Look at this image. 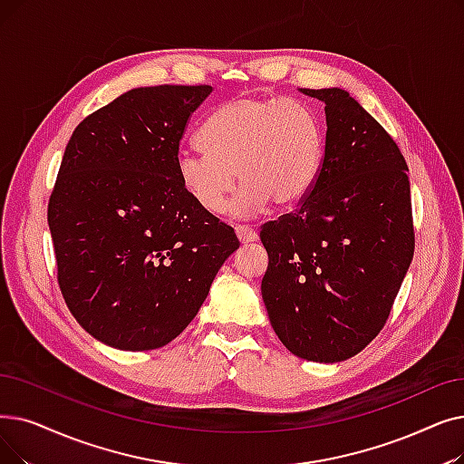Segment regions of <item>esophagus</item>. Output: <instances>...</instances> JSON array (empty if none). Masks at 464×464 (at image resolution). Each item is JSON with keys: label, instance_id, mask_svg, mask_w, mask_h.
<instances>
[{"label": "esophagus", "instance_id": "obj_1", "mask_svg": "<svg viewBox=\"0 0 464 464\" xmlns=\"http://www.w3.org/2000/svg\"><path fill=\"white\" fill-rule=\"evenodd\" d=\"M235 231H237V237H238V240H240V243H243V245H246V243H256V240H257V231L252 229V227H248V226H237Z\"/></svg>", "mask_w": 464, "mask_h": 464}]
</instances>
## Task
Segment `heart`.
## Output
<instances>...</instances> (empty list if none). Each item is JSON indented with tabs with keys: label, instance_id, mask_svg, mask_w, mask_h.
<instances>
[{
	"label": "heart",
	"instance_id": "1",
	"mask_svg": "<svg viewBox=\"0 0 464 464\" xmlns=\"http://www.w3.org/2000/svg\"><path fill=\"white\" fill-rule=\"evenodd\" d=\"M200 151L176 157L184 191L212 214L226 208L252 216L276 203L294 208L313 191L322 163V130L314 111L299 100L238 96L219 106L198 134Z\"/></svg>",
	"mask_w": 464,
	"mask_h": 464
}]
</instances>
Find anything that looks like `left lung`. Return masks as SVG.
<instances>
[{"label":"left lung","mask_w":464,"mask_h":464,"mask_svg":"<svg viewBox=\"0 0 464 464\" xmlns=\"http://www.w3.org/2000/svg\"><path fill=\"white\" fill-rule=\"evenodd\" d=\"M301 92L326 106L324 157L299 208L261 227V297L290 353L332 364L372 343L410 269V178L391 134L347 91Z\"/></svg>","instance_id":"1"}]
</instances>
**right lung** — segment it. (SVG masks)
Wrapping results in <instances>:
<instances>
[{"instance_id":"obj_1","label":"right lung","mask_w":464,"mask_h":464,"mask_svg":"<svg viewBox=\"0 0 464 464\" xmlns=\"http://www.w3.org/2000/svg\"><path fill=\"white\" fill-rule=\"evenodd\" d=\"M210 85L140 87L79 123L49 198L58 286L75 320L121 351L186 330L238 238L176 174L179 140Z\"/></svg>"}]
</instances>
